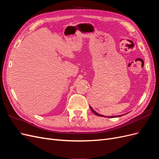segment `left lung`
I'll return each instance as SVG.
<instances>
[{
  "mask_svg": "<svg viewBox=\"0 0 159 159\" xmlns=\"http://www.w3.org/2000/svg\"><path fill=\"white\" fill-rule=\"evenodd\" d=\"M90 108H91V110L92 111V112L93 113H95V115H97L98 116H99V117H105L104 115H101V114H99V113H98L97 112H95V111L91 108V107L90 106ZM119 116H121V115H117V116H111V117H110V118H113V117H119ZM105 117H106V116H105Z\"/></svg>",
  "mask_w": 159,
  "mask_h": 159,
  "instance_id": "left-lung-1",
  "label": "left lung"
}]
</instances>
